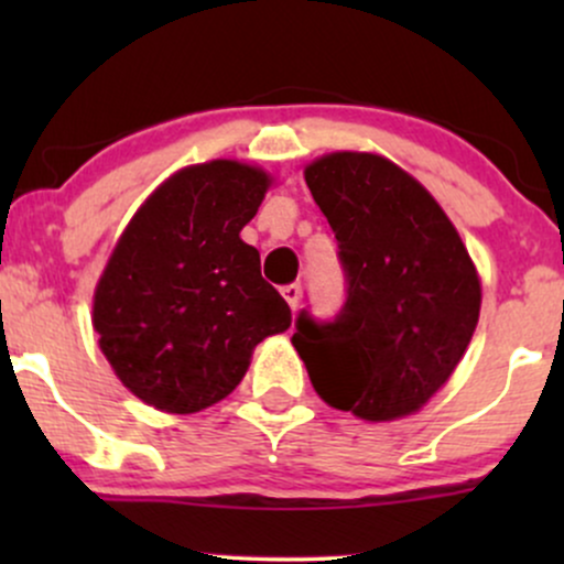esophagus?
Wrapping results in <instances>:
<instances>
[{
    "mask_svg": "<svg viewBox=\"0 0 564 564\" xmlns=\"http://www.w3.org/2000/svg\"><path fill=\"white\" fill-rule=\"evenodd\" d=\"M281 294H283V300L289 302V307H291V310L300 307V296H302L300 283H289V286H283V289H281Z\"/></svg>",
    "mask_w": 564,
    "mask_h": 564,
    "instance_id": "esophagus-1",
    "label": "esophagus"
}]
</instances>
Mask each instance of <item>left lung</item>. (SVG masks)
Here are the masks:
<instances>
[{"instance_id": "1", "label": "left lung", "mask_w": 564, "mask_h": 564, "mask_svg": "<svg viewBox=\"0 0 564 564\" xmlns=\"http://www.w3.org/2000/svg\"><path fill=\"white\" fill-rule=\"evenodd\" d=\"M339 243L347 296L334 321L296 318L291 345L315 392L390 422L419 411L467 352L480 281L437 200L373 153H332L304 170Z\"/></svg>"}]
</instances>
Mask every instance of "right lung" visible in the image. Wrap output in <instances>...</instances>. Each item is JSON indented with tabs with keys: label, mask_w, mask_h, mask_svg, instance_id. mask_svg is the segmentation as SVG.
Returning a JSON list of instances; mask_svg holds the SVG:
<instances>
[{
	"label": "right lung",
	"mask_w": 564,
	"mask_h": 564,
	"mask_svg": "<svg viewBox=\"0 0 564 564\" xmlns=\"http://www.w3.org/2000/svg\"><path fill=\"white\" fill-rule=\"evenodd\" d=\"M268 174L238 161L166 180L116 243L95 291V332L116 377L142 403L196 413L241 384L251 349L291 326L286 300L238 232Z\"/></svg>",
	"instance_id": "right-lung-1"
}]
</instances>
